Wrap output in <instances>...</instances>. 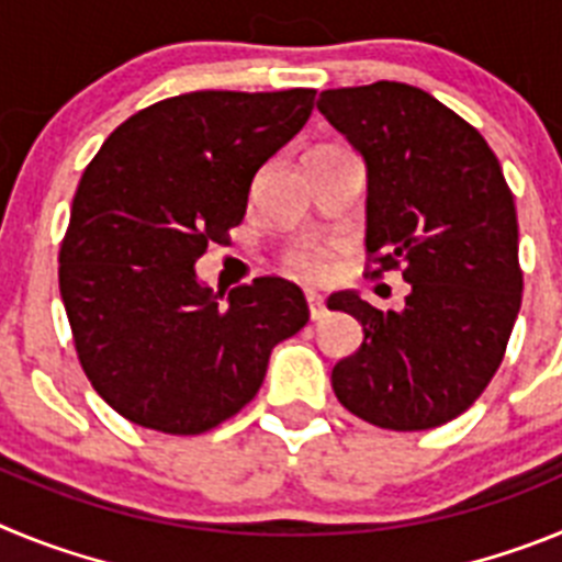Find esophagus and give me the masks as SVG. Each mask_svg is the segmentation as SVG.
<instances>
[{
	"mask_svg": "<svg viewBox=\"0 0 562 562\" xmlns=\"http://www.w3.org/2000/svg\"><path fill=\"white\" fill-rule=\"evenodd\" d=\"M306 306H310V317H312V321H321V317L326 315L324 297L317 295V292H306Z\"/></svg>",
	"mask_w": 562,
	"mask_h": 562,
	"instance_id": "1",
	"label": "esophagus"
}]
</instances>
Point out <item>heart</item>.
<instances>
[{"mask_svg": "<svg viewBox=\"0 0 562 562\" xmlns=\"http://www.w3.org/2000/svg\"><path fill=\"white\" fill-rule=\"evenodd\" d=\"M284 270L301 281H324L329 272V250L321 245H301L284 256Z\"/></svg>", "mask_w": 562, "mask_h": 562, "instance_id": "b5f03b06", "label": "heart"}]
</instances>
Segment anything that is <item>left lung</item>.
Masks as SVG:
<instances>
[{
    "label": "left lung",
    "instance_id": "1",
    "mask_svg": "<svg viewBox=\"0 0 562 562\" xmlns=\"http://www.w3.org/2000/svg\"><path fill=\"white\" fill-rule=\"evenodd\" d=\"M317 109L369 168L371 276L400 270L411 284L400 312L357 292L329 297V310L362 326L360 351L331 369V389L376 428H439L484 394L518 317L513 191L479 128L422 89H326Z\"/></svg>",
    "mask_w": 562,
    "mask_h": 562
}]
</instances>
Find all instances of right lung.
<instances>
[{
  "instance_id": "right-lung-1",
  "label": "right lung",
  "mask_w": 562,
  "mask_h": 562,
  "mask_svg": "<svg viewBox=\"0 0 562 562\" xmlns=\"http://www.w3.org/2000/svg\"><path fill=\"white\" fill-rule=\"evenodd\" d=\"M312 101L315 89L166 98L114 128L83 171L58 290L83 374L134 425L213 430L310 321L284 278H256L220 304L193 265L245 220L252 177L304 128Z\"/></svg>"
}]
</instances>
